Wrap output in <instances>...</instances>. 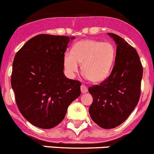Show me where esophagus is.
Here are the masks:
<instances>
[{
    "instance_id": "34e87169",
    "label": "esophagus",
    "mask_w": 154,
    "mask_h": 154,
    "mask_svg": "<svg viewBox=\"0 0 154 154\" xmlns=\"http://www.w3.org/2000/svg\"><path fill=\"white\" fill-rule=\"evenodd\" d=\"M80 90H81V93H82V94H85V93H87V91H88L87 87H86L85 85H84V84H82V85H81Z\"/></svg>"
}]
</instances>
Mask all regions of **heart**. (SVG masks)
Wrapping results in <instances>:
<instances>
[{"label":"heart","mask_w":154,"mask_h":154,"mask_svg":"<svg viewBox=\"0 0 154 154\" xmlns=\"http://www.w3.org/2000/svg\"><path fill=\"white\" fill-rule=\"evenodd\" d=\"M116 58V48L110 42L82 40L75 43L71 52L63 56V66L69 77H74L82 63L83 74L93 83L106 80L111 72Z\"/></svg>","instance_id":"1"}]
</instances>
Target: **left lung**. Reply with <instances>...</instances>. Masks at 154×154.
Masks as SVG:
<instances>
[{"label": "left lung", "mask_w": 154, "mask_h": 154, "mask_svg": "<svg viewBox=\"0 0 154 154\" xmlns=\"http://www.w3.org/2000/svg\"><path fill=\"white\" fill-rule=\"evenodd\" d=\"M108 35L117 45L114 66L107 79L88 89L93 97L90 116L103 129L115 128L128 118L139 101L143 77L137 51L120 36Z\"/></svg>", "instance_id": "left-lung-1"}]
</instances>
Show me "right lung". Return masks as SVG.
<instances>
[{
    "label": "right lung",
    "mask_w": 154,
    "mask_h": 154,
    "mask_svg": "<svg viewBox=\"0 0 154 154\" xmlns=\"http://www.w3.org/2000/svg\"><path fill=\"white\" fill-rule=\"evenodd\" d=\"M74 38L39 34L15 55L12 89L20 112L35 127H56L69 105L80 95V81L68 79L63 73L65 51Z\"/></svg>",
    "instance_id": "add662e5"
}]
</instances>
